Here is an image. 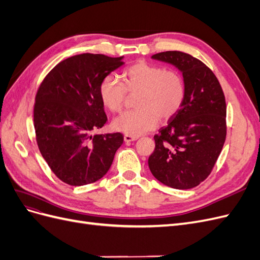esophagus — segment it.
I'll list each match as a JSON object with an SVG mask.
<instances>
[{
  "label": "esophagus",
  "instance_id": "1",
  "mask_svg": "<svg viewBox=\"0 0 260 260\" xmlns=\"http://www.w3.org/2000/svg\"><path fill=\"white\" fill-rule=\"evenodd\" d=\"M123 140H124V142L129 143V142H133V141H137V140H138V137H132V136L125 135V136L123 137Z\"/></svg>",
  "mask_w": 260,
  "mask_h": 260
}]
</instances>
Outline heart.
Segmentation results:
<instances>
[{
  "instance_id": "b5f03b06",
  "label": "heart",
  "mask_w": 260,
  "mask_h": 260,
  "mask_svg": "<svg viewBox=\"0 0 260 260\" xmlns=\"http://www.w3.org/2000/svg\"><path fill=\"white\" fill-rule=\"evenodd\" d=\"M123 84L113 75L102 79L99 94L102 104L112 113L123 106L128 93H138L135 101L137 109L124 112L115 118L113 128L124 135L139 137L154 130L160 120L175 116L185 96L183 78L175 70L138 61L124 70Z\"/></svg>"
}]
</instances>
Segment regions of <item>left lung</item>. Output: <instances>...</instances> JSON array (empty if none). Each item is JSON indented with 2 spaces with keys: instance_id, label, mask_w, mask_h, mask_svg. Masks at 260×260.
Wrapping results in <instances>:
<instances>
[{
  "instance_id": "left-lung-1",
  "label": "left lung",
  "mask_w": 260,
  "mask_h": 260,
  "mask_svg": "<svg viewBox=\"0 0 260 260\" xmlns=\"http://www.w3.org/2000/svg\"><path fill=\"white\" fill-rule=\"evenodd\" d=\"M152 58L174 65L182 73L185 96L177 114L154 137L155 149L148 157V167L162 184L187 190L209 176L223 147L224 94L215 74L190 54L167 51Z\"/></svg>"
}]
</instances>
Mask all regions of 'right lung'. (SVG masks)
Listing matches in <instances>:
<instances>
[{"label":"right lung","instance_id":"add662e5","mask_svg":"<svg viewBox=\"0 0 260 260\" xmlns=\"http://www.w3.org/2000/svg\"><path fill=\"white\" fill-rule=\"evenodd\" d=\"M122 58L75 55L55 66L39 86L34 109L37 143L55 176L69 185L103 178L123 143L119 132L92 135L107 121L100 83L123 65Z\"/></svg>","mask_w":260,"mask_h":260}]
</instances>
